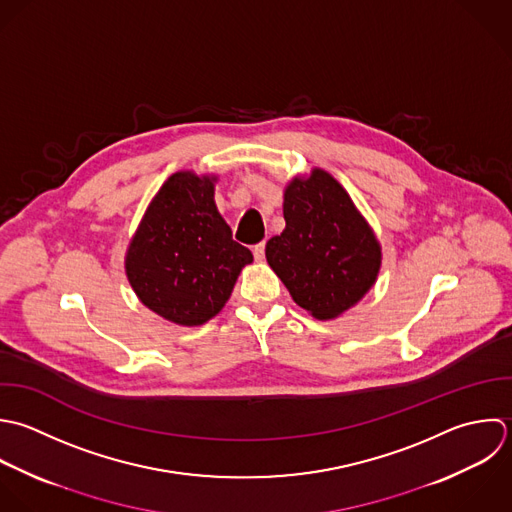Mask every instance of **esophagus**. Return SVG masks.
Returning a JSON list of instances; mask_svg holds the SVG:
<instances>
[{"mask_svg":"<svg viewBox=\"0 0 512 512\" xmlns=\"http://www.w3.org/2000/svg\"><path fill=\"white\" fill-rule=\"evenodd\" d=\"M253 257H255L257 261H263V259H265V241L253 245Z\"/></svg>","mask_w":512,"mask_h":512,"instance_id":"34e87169","label":"esophagus"}]
</instances>
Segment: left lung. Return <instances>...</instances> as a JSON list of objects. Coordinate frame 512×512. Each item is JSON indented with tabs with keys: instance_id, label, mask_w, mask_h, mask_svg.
<instances>
[{
	"instance_id": "left-lung-1",
	"label": "left lung",
	"mask_w": 512,
	"mask_h": 512,
	"mask_svg": "<svg viewBox=\"0 0 512 512\" xmlns=\"http://www.w3.org/2000/svg\"><path fill=\"white\" fill-rule=\"evenodd\" d=\"M283 217L285 231L267 241L265 255L293 301L317 319L353 307L377 279L381 249L347 191L315 169L291 181Z\"/></svg>"
}]
</instances>
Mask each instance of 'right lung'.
<instances>
[{
	"label": "right lung",
	"instance_id": "1",
	"mask_svg": "<svg viewBox=\"0 0 512 512\" xmlns=\"http://www.w3.org/2000/svg\"><path fill=\"white\" fill-rule=\"evenodd\" d=\"M253 261L233 241L213 201V179L171 175L153 197L127 251V279L157 315L187 327L215 317Z\"/></svg>",
	"mask_w": 512,
	"mask_h": 512
}]
</instances>
